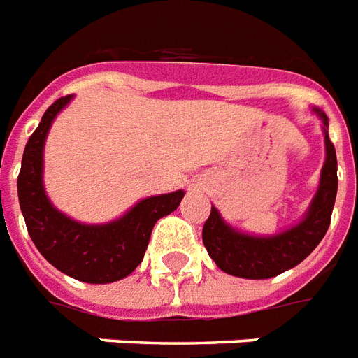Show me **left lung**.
Wrapping results in <instances>:
<instances>
[{
    "label": "left lung",
    "instance_id": "8db88e82",
    "mask_svg": "<svg viewBox=\"0 0 358 358\" xmlns=\"http://www.w3.org/2000/svg\"><path fill=\"white\" fill-rule=\"evenodd\" d=\"M320 113V111H318ZM324 123L328 119L320 113ZM337 194V158L334 143L326 131V164L322 167L320 187L314 196L308 214L293 229L275 237H250L231 229L212 208L202 227V241L208 255L214 258L220 270L247 280H268L278 273L295 268L318 247L331 222V210Z\"/></svg>",
    "mask_w": 358,
    "mask_h": 358
}]
</instances>
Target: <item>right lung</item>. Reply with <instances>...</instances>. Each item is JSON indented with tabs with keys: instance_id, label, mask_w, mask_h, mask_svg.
Listing matches in <instances>:
<instances>
[{
	"instance_id": "1",
	"label": "right lung",
	"mask_w": 358,
	"mask_h": 358,
	"mask_svg": "<svg viewBox=\"0 0 358 358\" xmlns=\"http://www.w3.org/2000/svg\"><path fill=\"white\" fill-rule=\"evenodd\" d=\"M69 100L71 96L55 100L27 143L17 177L19 204L30 239L50 264L85 283H111L127 278L143 262L152 227L179 206L185 192L150 196L106 225L77 224L57 212L42 185V150L53 117Z\"/></svg>"
}]
</instances>
